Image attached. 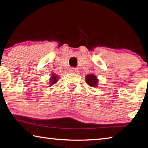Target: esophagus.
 <instances>
[{"label":"esophagus","instance_id":"34e87169","mask_svg":"<svg viewBox=\"0 0 148 148\" xmlns=\"http://www.w3.org/2000/svg\"><path fill=\"white\" fill-rule=\"evenodd\" d=\"M70 71H71V72H72V73H77L78 72V71L76 68H72Z\"/></svg>","mask_w":148,"mask_h":148}]
</instances>
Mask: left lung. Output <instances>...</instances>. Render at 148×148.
Listing matches in <instances>:
<instances>
[{
    "label": "left lung",
    "instance_id": "obj_1",
    "mask_svg": "<svg viewBox=\"0 0 148 148\" xmlns=\"http://www.w3.org/2000/svg\"><path fill=\"white\" fill-rule=\"evenodd\" d=\"M85 81L90 87H96L98 83V79L93 74H88L85 77Z\"/></svg>",
    "mask_w": 148,
    "mask_h": 148
}]
</instances>
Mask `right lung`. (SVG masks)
<instances>
[{
  "label": "right lung",
  "mask_w": 148,
  "mask_h": 148,
  "mask_svg": "<svg viewBox=\"0 0 148 148\" xmlns=\"http://www.w3.org/2000/svg\"><path fill=\"white\" fill-rule=\"evenodd\" d=\"M58 77L56 76L55 74H52V77H51L50 81V85H53V84H55V83L58 82Z\"/></svg>",
  "instance_id": "right-lung-1"
}]
</instances>
